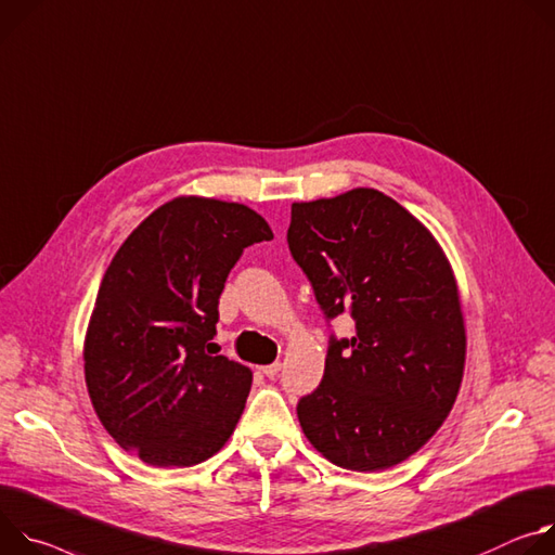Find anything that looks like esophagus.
<instances>
[{"mask_svg": "<svg viewBox=\"0 0 555 555\" xmlns=\"http://www.w3.org/2000/svg\"><path fill=\"white\" fill-rule=\"evenodd\" d=\"M262 371V375H267V377H275L280 371H282V363L280 361H275V363H269V365H262L260 367Z\"/></svg>", "mask_w": 555, "mask_h": 555, "instance_id": "obj_1", "label": "esophagus"}]
</instances>
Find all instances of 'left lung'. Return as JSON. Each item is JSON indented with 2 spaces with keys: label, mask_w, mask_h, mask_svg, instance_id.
Segmentation results:
<instances>
[{
  "label": "left lung",
  "mask_w": 555,
  "mask_h": 555,
  "mask_svg": "<svg viewBox=\"0 0 555 555\" xmlns=\"http://www.w3.org/2000/svg\"><path fill=\"white\" fill-rule=\"evenodd\" d=\"M288 249L326 318H354V337L331 339L320 388L297 403L304 437L344 469L403 463L435 437L463 382L465 320L446 251L371 188L293 203Z\"/></svg>",
  "instance_id": "1"
}]
</instances>
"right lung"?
Segmentation results:
<instances>
[{"label": "right lung", "instance_id": "1", "mask_svg": "<svg viewBox=\"0 0 555 555\" xmlns=\"http://www.w3.org/2000/svg\"><path fill=\"white\" fill-rule=\"evenodd\" d=\"M269 222L240 203L178 196L120 244L83 339L86 386L107 435L154 467H192L233 435L254 373L209 354L227 275Z\"/></svg>", "mask_w": 555, "mask_h": 555}]
</instances>
